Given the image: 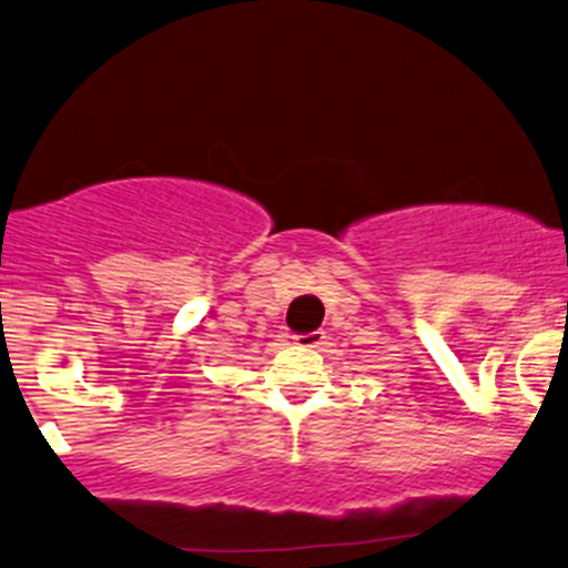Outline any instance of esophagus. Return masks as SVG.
Segmentation results:
<instances>
[{"label": "esophagus", "mask_w": 568, "mask_h": 568, "mask_svg": "<svg viewBox=\"0 0 568 568\" xmlns=\"http://www.w3.org/2000/svg\"><path fill=\"white\" fill-rule=\"evenodd\" d=\"M324 335L322 329H314V333H308V335H295V343L297 346H303V348H318L324 343Z\"/></svg>", "instance_id": "obj_1"}]
</instances>
